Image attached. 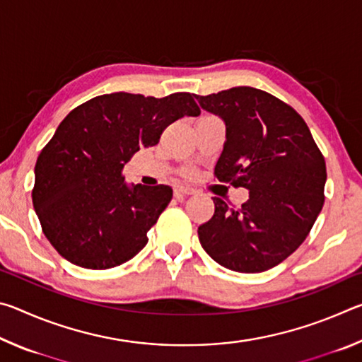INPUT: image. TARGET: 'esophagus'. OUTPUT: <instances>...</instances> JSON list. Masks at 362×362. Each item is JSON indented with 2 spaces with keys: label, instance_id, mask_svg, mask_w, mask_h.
Returning a JSON list of instances; mask_svg holds the SVG:
<instances>
[{
  "label": "esophagus",
  "instance_id": "obj_1",
  "mask_svg": "<svg viewBox=\"0 0 362 362\" xmlns=\"http://www.w3.org/2000/svg\"><path fill=\"white\" fill-rule=\"evenodd\" d=\"M196 193V189L194 188H192V187H179L175 189V194L179 196V194H185V196H188V194H194Z\"/></svg>",
  "mask_w": 362,
  "mask_h": 362
}]
</instances>
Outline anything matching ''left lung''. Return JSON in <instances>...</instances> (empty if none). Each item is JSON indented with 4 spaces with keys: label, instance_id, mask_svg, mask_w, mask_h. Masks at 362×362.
<instances>
[{
    "label": "left lung",
    "instance_id": "1",
    "mask_svg": "<svg viewBox=\"0 0 362 362\" xmlns=\"http://www.w3.org/2000/svg\"><path fill=\"white\" fill-rule=\"evenodd\" d=\"M194 97L226 126L214 175L249 189L235 209L212 198L214 216L198 228L201 246L233 272H267L313 228L324 204L326 161L302 116L265 90L238 86Z\"/></svg>",
    "mask_w": 362,
    "mask_h": 362
}]
</instances>
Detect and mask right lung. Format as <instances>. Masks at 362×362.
<instances>
[{
    "label": "right lung",
    "instance_id": "add662e5",
    "mask_svg": "<svg viewBox=\"0 0 362 362\" xmlns=\"http://www.w3.org/2000/svg\"><path fill=\"white\" fill-rule=\"evenodd\" d=\"M193 97L103 94L65 116L36 159L32 189L42 233L64 259L108 269L145 247L173 188L127 187L122 169L174 121L201 113Z\"/></svg>",
    "mask_w": 362,
    "mask_h": 362
}]
</instances>
